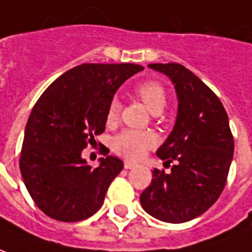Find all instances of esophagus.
<instances>
[{"mask_svg":"<svg viewBox=\"0 0 252 252\" xmlns=\"http://www.w3.org/2000/svg\"><path fill=\"white\" fill-rule=\"evenodd\" d=\"M137 166L135 162H131V161H125V169H133Z\"/></svg>","mask_w":252,"mask_h":252,"instance_id":"34e87169","label":"esophagus"}]
</instances>
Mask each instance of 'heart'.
Here are the masks:
<instances>
[{
    "label": "heart",
    "instance_id": "heart-1",
    "mask_svg": "<svg viewBox=\"0 0 252 252\" xmlns=\"http://www.w3.org/2000/svg\"><path fill=\"white\" fill-rule=\"evenodd\" d=\"M135 94L144 102L152 114H159L166 106V91L165 88L153 80H148L135 87ZM121 114V102L114 98L107 108L106 121L108 125L115 124ZM157 144V137L152 131H139V130H124L115 135L113 139V148L121 156L126 158L137 159L142 157L149 149Z\"/></svg>",
    "mask_w": 252,
    "mask_h": 252
}]
</instances>
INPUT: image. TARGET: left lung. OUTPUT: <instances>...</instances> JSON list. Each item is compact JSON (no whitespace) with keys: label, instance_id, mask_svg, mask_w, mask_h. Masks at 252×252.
I'll list each match as a JSON object with an SVG mask.
<instances>
[{"label":"left lung","instance_id":"obj_1","mask_svg":"<svg viewBox=\"0 0 252 252\" xmlns=\"http://www.w3.org/2000/svg\"><path fill=\"white\" fill-rule=\"evenodd\" d=\"M166 75L179 99L176 124L157 156L176 162L170 173L153 170L141 193L142 208L166 223H185L204 214L223 192L234 156V137L220 99L179 63L149 64Z\"/></svg>","mask_w":252,"mask_h":252}]
</instances>
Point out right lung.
<instances>
[{
	"label": "right lung",
	"mask_w": 252,
	"mask_h": 252,
	"mask_svg": "<svg viewBox=\"0 0 252 252\" xmlns=\"http://www.w3.org/2000/svg\"><path fill=\"white\" fill-rule=\"evenodd\" d=\"M138 64H80L59 76L34 104L24 134L20 170L31 197L60 221L93 216L124 162L114 156L91 168L82 150L104 131L114 94L142 71Z\"/></svg>",
	"instance_id": "add662e5"
}]
</instances>
